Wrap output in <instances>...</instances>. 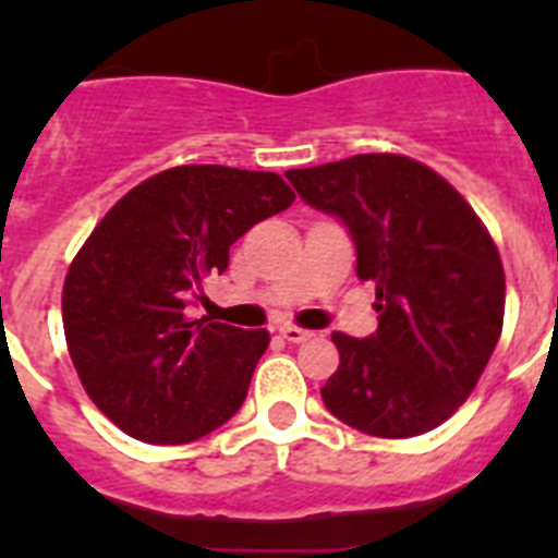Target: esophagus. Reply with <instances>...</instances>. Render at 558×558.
<instances>
[{"label":"esophagus","mask_w":558,"mask_h":558,"mask_svg":"<svg viewBox=\"0 0 558 558\" xmlns=\"http://www.w3.org/2000/svg\"><path fill=\"white\" fill-rule=\"evenodd\" d=\"M279 335H282L284 340H288V343H304V340H310L313 338V332H310V329H302V327H282L279 329Z\"/></svg>","instance_id":"34e87169"}]
</instances>
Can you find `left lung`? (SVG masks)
Returning a JSON list of instances; mask_svg holds the SVG:
<instances>
[{
  "label": "left lung",
  "instance_id": "obj_1",
  "mask_svg": "<svg viewBox=\"0 0 558 558\" xmlns=\"http://www.w3.org/2000/svg\"><path fill=\"white\" fill-rule=\"evenodd\" d=\"M295 192L347 226L357 276L377 288V332H335L340 366L322 399L377 438L433 430L477 386L502 329L506 276L472 206L397 153L288 170Z\"/></svg>",
  "mask_w": 558,
  "mask_h": 558
}]
</instances>
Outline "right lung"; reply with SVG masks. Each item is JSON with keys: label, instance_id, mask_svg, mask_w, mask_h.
<instances>
[{"label": "right lung", "instance_id": "1", "mask_svg": "<svg viewBox=\"0 0 558 558\" xmlns=\"http://www.w3.org/2000/svg\"><path fill=\"white\" fill-rule=\"evenodd\" d=\"M293 201L276 172L184 165L97 223L63 282V332L83 388L122 433L186 445L240 411L268 332L192 322L186 307L229 268L231 245Z\"/></svg>", "mask_w": 558, "mask_h": 558}]
</instances>
